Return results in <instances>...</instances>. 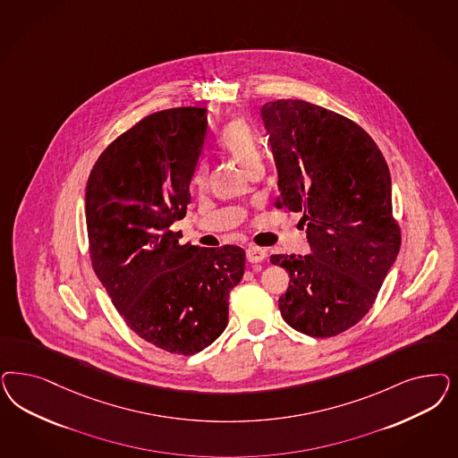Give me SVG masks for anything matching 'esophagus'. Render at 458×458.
Returning a JSON list of instances; mask_svg holds the SVG:
<instances>
[{"instance_id":"esophagus-1","label":"esophagus","mask_w":458,"mask_h":458,"mask_svg":"<svg viewBox=\"0 0 458 458\" xmlns=\"http://www.w3.org/2000/svg\"><path fill=\"white\" fill-rule=\"evenodd\" d=\"M246 258H248L250 263H261V261L266 259V251L261 250V248H258V246H250L246 250Z\"/></svg>"}]
</instances>
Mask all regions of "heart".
I'll use <instances>...</instances> for the list:
<instances>
[{
    "mask_svg": "<svg viewBox=\"0 0 458 458\" xmlns=\"http://www.w3.org/2000/svg\"><path fill=\"white\" fill-rule=\"evenodd\" d=\"M221 145L248 172L252 166L261 165L263 151H261L259 138L244 119H234L222 130ZM204 182H206V166L200 165L193 174V183L202 185Z\"/></svg>",
    "mask_w": 458,
    "mask_h": 458,
    "instance_id": "heart-1",
    "label": "heart"
}]
</instances>
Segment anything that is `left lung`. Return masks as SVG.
<instances>
[{
  "label": "left lung",
  "mask_w": 458,
  "mask_h": 458,
  "mask_svg": "<svg viewBox=\"0 0 458 458\" xmlns=\"http://www.w3.org/2000/svg\"><path fill=\"white\" fill-rule=\"evenodd\" d=\"M278 170V207L301 212L310 254H275L290 275L284 322L332 337L369 311L394 265L401 234L381 149L354 121L320 106L280 99L261 107Z\"/></svg>",
  "instance_id": "1"
}]
</instances>
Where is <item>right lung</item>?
Wrapping results in <instances>:
<instances>
[{
	"label": "right lung",
	"instance_id": "add662e5",
	"mask_svg": "<svg viewBox=\"0 0 458 458\" xmlns=\"http://www.w3.org/2000/svg\"><path fill=\"white\" fill-rule=\"evenodd\" d=\"M207 134V109L149 114L98 158L86 187L92 267L128 327L172 354L200 352L227 327L229 293L244 275L237 246L180 244Z\"/></svg>",
	"mask_w": 458,
	"mask_h": 458
}]
</instances>
